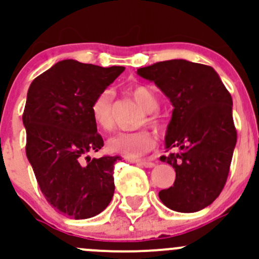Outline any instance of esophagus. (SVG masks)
I'll return each instance as SVG.
<instances>
[{"mask_svg":"<svg viewBox=\"0 0 259 259\" xmlns=\"http://www.w3.org/2000/svg\"><path fill=\"white\" fill-rule=\"evenodd\" d=\"M135 163H137V165L140 166H143V167H147V168H152L155 167L156 163L152 162V161H145V160H136L133 161Z\"/></svg>","mask_w":259,"mask_h":259,"instance_id":"obj_1","label":"esophagus"}]
</instances>
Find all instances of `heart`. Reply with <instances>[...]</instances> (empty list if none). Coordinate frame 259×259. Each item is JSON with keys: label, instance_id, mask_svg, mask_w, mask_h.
<instances>
[{"label": "heart", "instance_id": "1", "mask_svg": "<svg viewBox=\"0 0 259 259\" xmlns=\"http://www.w3.org/2000/svg\"><path fill=\"white\" fill-rule=\"evenodd\" d=\"M132 97L135 101L148 113L146 122L152 127H160V119L152 114L158 107V101L155 94L148 88L138 85L133 88ZM92 114L101 128L111 130L113 126L112 119V93L111 91H103L96 97L92 103ZM155 137L147 130H140L136 132H121L111 137L107 142L109 152L118 153L128 158H137L146 155L155 147Z\"/></svg>", "mask_w": 259, "mask_h": 259}]
</instances>
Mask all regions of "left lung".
<instances>
[{
    "instance_id": "8db88e82",
    "label": "left lung",
    "mask_w": 259,
    "mask_h": 259,
    "mask_svg": "<svg viewBox=\"0 0 259 259\" xmlns=\"http://www.w3.org/2000/svg\"><path fill=\"white\" fill-rule=\"evenodd\" d=\"M137 74L153 81L174 107L165 147L178 151L160 160L175 168L176 179L158 198L179 213L201 210L219 196L229 174L237 143L232 97L211 66L184 59L140 68Z\"/></svg>"
}]
</instances>
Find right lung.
<instances>
[{
	"instance_id": "add662e5",
	"label": "right lung",
	"mask_w": 259,
	"mask_h": 259,
	"mask_svg": "<svg viewBox=\"0 0 259 259\" xmlns=\"http://www.w3.org/2000/svg\"><path fill=\"white\" fill-rule=\"evenodd\" d=\"M123 70L66 59L35 78L27 92L22 114L27 160L49 204L74 219L98 215L113 198L119 156L87 153L103 147L92 103Z\"/></svg>"
}]
</instances>
